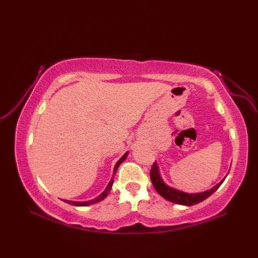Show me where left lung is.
Listing matches in <instances>:
<instances>
[{
	"label": "left lung",
	"mask_w": 258,
	"mask_h": 258,
	"mask_svg": "<svg viewBox=\"0 0 258 258\" xmlns=\"http://www.w3.org/2000/svg\"><path fill=\"white\" fill-rule=\"evenodd\" d=\"M151 180L153 183V186L156 189V191L160 194L164 199L175 203V204H179V205H185V206H191L195 204H199V203L203 202L204 200H206L207 197H210L214 191H215L220 186L222 185V183L224 182V179H222L220 183L216 184L214 187H212L211 189L202 191V193H194V194H188V193H184L182 190L175 189L171 186L166 185L164 183V180L162 179L161 175H160V171H158V166L156 162L153 164L152 169H151Z\"/></svg>",
	"instance_id": "1"
}]
</instances>
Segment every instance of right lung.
<instances>
[{
  "label": "right lung",
  "instance_id": "1",
  "mask_svg": "<svg viewBox=\"0 0 258 258\" xmlns=\"http://www.w3.org/2000/svg\"><path fill=\"white\" fill-rule=\"evenodd\" d=\"M127 155H128V152H126L125 154L119 158V160L116 162V164H115V166H114V171H113V175H115L116 174V171H117V168H118V166L120 165V164H122L124 161H125V158L127 157ZM113 182H114V178H113V176H112V178H111V180H109V183H108V185L106 186V188L104 189V191L102 194H100L98 195L96 199H94V200H91V201H86V202H74V201H65L64 200V202L65 203H68V204H71V205H74V206H89V205H92V204H95V203H98V202H101V201H103L104 199H105V197L108 195V193H109V190H111V188H112V185H113Z\"/></svg>",
  "mask_w": 258,
  "mask_h": 258
}]
</instances>
